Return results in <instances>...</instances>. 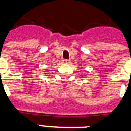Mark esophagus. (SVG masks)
I'll use <instances>...</instances> for the list:
<instances>
[{
    "instance_id": "1",
    "label": "esophagus",
    "mask_w": 131,
    "mask_h": 131,
    "mask_svg": "<svg viewBox=\"0 0 131 131\" xmlns=\"http://www.w3.org/2000/svg\"><path fill=\"white\" fill-rule=\"evenodd\" d=\"M69 62H70V61L69 60H67V59L62 60V63H64V64H69Z\"/></svg>"
}]
</instances>
